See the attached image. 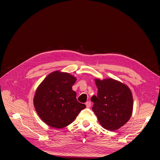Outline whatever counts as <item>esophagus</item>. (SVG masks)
Listing matches in <instances>:
<instances>
[{
    "mask_svg": "<svg viewBox=\"0 0 160 160\" xmlns=\"http://www.w3.org/2000/svg\"><path fill=\"white\" fill-rule=\"evenodd\" d=\"M91 102L90 101H87V102L85 103V105H86V107L88 108H90L91 107Z\"/></svg>",
    "mask_w": 160,
    "mask_h": 160,
    "instance_id": "esophagus-1",
    "label": "esophagus"
}]
</instances>
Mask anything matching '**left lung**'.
<instances>
[{"label":"left lung","instance_id":"left-lung-1","mask_svg":"<svg viewBox=\"0 0 160 160\" xmlns=\"http://www.w3.org/2000/svg\"><path fill=\"white\" fill-rule=\"evenodd\" d=\"M98 95L91 98L92 110L99 122L108 130L118 129L126 123L132 113V94L127 85L113 79H95Z\"/></svg>","mask_w":160,"mask_h":160}]
</instances>
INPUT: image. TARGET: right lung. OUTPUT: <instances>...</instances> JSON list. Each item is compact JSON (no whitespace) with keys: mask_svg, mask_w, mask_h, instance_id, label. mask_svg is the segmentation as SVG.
<instances>
[{"mask_svg":"<svg viewBox=\"0 0 160 160\" xmlns=\"http://www.w3.org/2000/svg\"><path fill=\"white\" fill-rule=\"evenodd\" d=\"M76 78L66 72L55 71L47 75L38 87L34 105L41 119L56 129L71 124L86 108L76 98L72 86Z\"/></svg>","mask_w":160,"mask_h":160,"instance_id":"1","label":"right lung"}]
</instances>
